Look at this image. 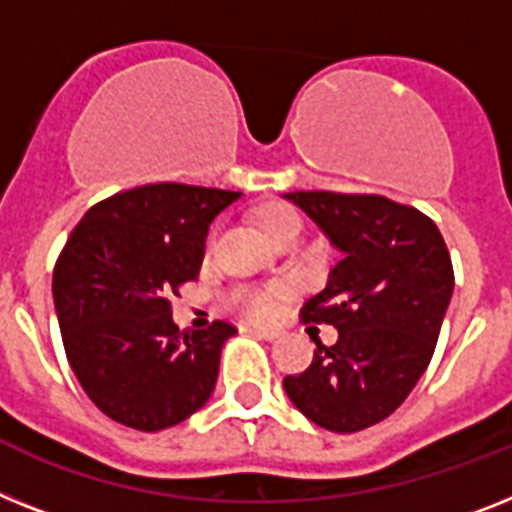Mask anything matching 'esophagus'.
<instances>
[{
  "label": "esophagus",
  "mask_w": 512,
  "mask_h": 512,
  "mask_svg": "<svg viewBox=\"0 0 512 512\" xmlns=\"http://www.w3.org/2000/svg\"><path fill=\"white\" fill-rule=\"evenodd\" d=\"M247 333H252L257 338H265V341H276L278 338V330L273 328H247Z\"/></svg>",
  "instance_id": "1"
}]
</instances>
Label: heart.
Instances as JSON below:
<instances>
[{
  "label": "heart",
  "mask_w": 512,
  "mask_h": 512,
  "mask_svg": "<svg viewBox=\"0 0 512 512\" xmlns=\"http://www.w3.org/2000/svg\"><path fill=\"white\" fill-rule=\"evenodd\" d=\"M289 221H299V216H296V210L286 208V205H268V208L260 210V226H263L265 234ZM236 304L252 320H265V317L273 315V307H276L270 291H242L236 296Z\"/></svg>",
  "instance_id": "obj_1"
}]
</instances>
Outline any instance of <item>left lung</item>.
<instances>
[{
    "label": "left lung",
    "mask_w": 512,
    "mask_h": 512,
    "mask_svg": "<svg viewBox=\"0 0 512 512\" xmlns=\"http://www.w3.org/2000/svg\"><path fill=\"white\" fill-rule=\"evenodd\" d=\"M341 252L328 286L307 299L304 322L338 330L302 375L283 380L296 409L330 432L388 419L435 354L453 296V263L440 229L382 195L289 192Z\"/></svg>",
    "instance_id": "1"
}]
</instances>
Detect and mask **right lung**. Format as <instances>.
<instances>
[{"label":"right lung","mask_w":512,"mask_h":512,"mask_svg":"<svg viewBox=\"0 0 512 512\" xmlns=\"http://www.w3.org/2000/svg\"><path fill=\"white\" fill-rule=\"evenodd\" d=\"M242 192L145 184L96 203L54 265L64 351L103 414L161 432L203 409L234 325L179 330L171 296L195 281L210 223Z\"/></svg>","instance_id":"add662e5"}]
</instances>
